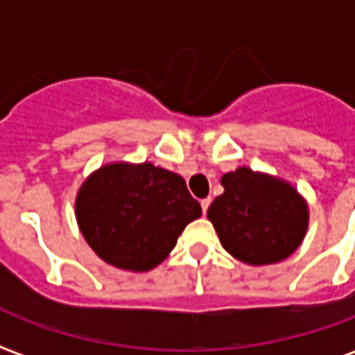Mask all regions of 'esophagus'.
<instances>
[{
    "label": "esophagus",
    "mask_w": 355,
    "mask_h": 355,
    "mask_svg": "<svg viewBox=\"0 0 355 355\" xmlns=\"http://www.w3.org/2000/svg\"><path fill=\"white\" fill-rule=\"evenodd\" d=\"M210 205H211V199H210V197H208V199H202V200H200V206H202V214H206V211H208V208H210Z\"/></svg>",
    "instance_id": "esophagus-1"
}]
</instances>
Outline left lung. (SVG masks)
I'll return each mask as SVG.
<instances>
[{
  "instance_id": "left-lung-1",
  "label": "left lung",
  "mask_w": 355,
  "mask_h": 355,
  "mask_svg": "<svg viewBox=\"0 0 355 355\" xmlns=\"http://www.w3.org/2000/svg\"><path fill=\"white\" fill-rule=\"evenodd\" d=\"M225 193L208 208L223 247L250 265L291 256L308 228V208L289 184L239 167L221 178Z\"/></svg>"
}]
</instances>
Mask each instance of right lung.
Wrapping results in <instances>:
<instances>
[{"label":"right lung","instance_id":"obj_1","mask_svg":"<svg viewBox=\"0 0 355 355\" xmlns=\"http://www.w3.org/2000/svg\"><path fill=\"white\" fill-rule=\"evenodd\" d=\"M75 210L99 258L138 272L164 261L186 225L202 214L184 178L153 164L101 167L83 184Z\"/></svg>","mask_w":355,"mask_h":355}]
</instances>
